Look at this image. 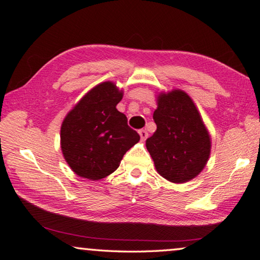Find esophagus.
<instances>
[{"label":"esophagus","instance_id":"obj_1","mask_svg":"<svg viewBox=\"0 0 260 260\" xmlns=\"http://www.w3.org/2000/svg\"><path fill=\"white\" fill-rule=\"evenodd\" d=\"M139 134H140V138L142 141H145L146 138H148V132H146L145 129H141L139 131Z\"/></svg>","mask_w":260,"mask_h":260}]
</instances>
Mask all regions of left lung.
Returning <instances> with one entry per match:
<instances>
[{"instance_id":"obj_1","label":"left lung","mask_w":260,"mask_h":260,"mask_svg":"<svg viewBox=\"0 0 260 260\" xmlns=\"http://www.w3.org/2000/svg\"><path fill=\"white\" fill-rule=\"evenodd\" d=\"M157 129L145 145L160 176L182 184L204 171L211 151V138L199 110L183 89L157 94L153 112Z\"/></svg>"}]
</instances>
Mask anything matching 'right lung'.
<instances>
[{"label": "right lung", "instance_id": "add662e5", "mask_svg": "<svg viewBox=\"0 0 260 260\" xmlns=\"http://www.w3.org/2000/svg\"><path fill=\"white\" fill-rule=\"evenodd\" d=\"M124 91L102 82L85 94L61 124L60 146L70 169L79 177L99 181L119 167L124 154L140 141L117 110Z\"/></svg>", "mask_w": 260, "mask_h": 260}]
</instances>
